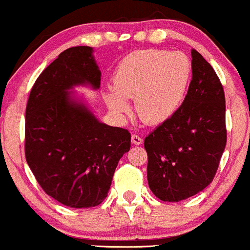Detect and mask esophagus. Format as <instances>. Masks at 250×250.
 <instances>
[{
  "mask_svg": "<svg viewBox=\"0 0 250 250\" xmlns=\"http://www.w3.org/2000/svg\"><path fill=\"white\" fill-rule=\"evenodd\" d=\"M131 142H133L134 145H136V146L142 145V143H143V139H142V137H140L139 135L134 134V135H131Z\"/></svg>",
  "mask_w": 250,
  "mask_h": 250,
  "instance_id": "34e87169",
  "label": "esophagus"
}]
</instances>
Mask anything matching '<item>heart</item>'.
<instances>
[{"label": "heart", "instance_id": "obj_1", "mask_svg": "<svg viewBox=\"0 0 250 250\" xmlns=\"http://www.w3.org/2000/svg\"><path fill=\"white\" fill-rule=\"evenodd\" d=\"M189 59L180 51L139 50L117 65L111 88L104 93L109 109L119 116L130 110L125 100L134 99L135 111L147 125H162L179 111L190 81Z\"/></svg>", "mask_w": 250, "mask_h": 250}]
</instances>
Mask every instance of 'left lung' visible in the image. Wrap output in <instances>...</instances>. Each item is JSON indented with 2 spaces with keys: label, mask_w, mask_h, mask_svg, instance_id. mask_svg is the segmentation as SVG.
<instances>
[{
  "label": "left lung",
  "mask_w": 250,
  "mask_h": 250,
  "mask_svg": "<svg viewBox=\"0 0 250 250\" xmlns=\"http://www.w3.org/2000/svg\"><path fill=\"white\" fill-rule=\"evenodd\" d=\"M191 73L179 111L145 139L149 188L167 202L186 200L207 187L227 143L223 87L213 67L195 49Z\"/></svg>",
  "instance_id": "left-lung-1"
}]
</instances>
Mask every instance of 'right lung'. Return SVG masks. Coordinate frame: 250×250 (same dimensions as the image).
Segmentation results:
<instances>
[{
	"label": "right lung",
	"mask_w": 250,
	"mask_h": 250,
	"mask_svg": "<svg viewBox=\"0 0 250 250\" xmlns=\"http://www.w3.org/2000/svg\"><path fill=\"white\" fill-rule=\"evenodd\" d=\"M93 48L64 50L33 85L25 108V159L43 190L71 208L99 206L107 197L120 159L130 149L127 129L100 122L77 85L99 89Z\"/></svg>",
	"instance_id": "add662e5"
}]
</instances>
